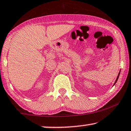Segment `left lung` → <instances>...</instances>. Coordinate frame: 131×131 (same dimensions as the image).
<instances>
[{
	"label": "left lung",
	"instance_id": "8db88e82",
	"mask_svg": "<svg viewBox=\"0 0 131 131\" xmlns=\"http://www.w3.org/2000/svg\"><path fill=\"white\" fill-rule=\"evenodd\" d=\"M119 74H120V72H119V74H118V76H117V79H116V82H115V83H114V84H116V83L117 82V80H118V77H119Z\"/></svg>",
	"mask_w": 131,
	"mask_h": 131
}]
</instances>
